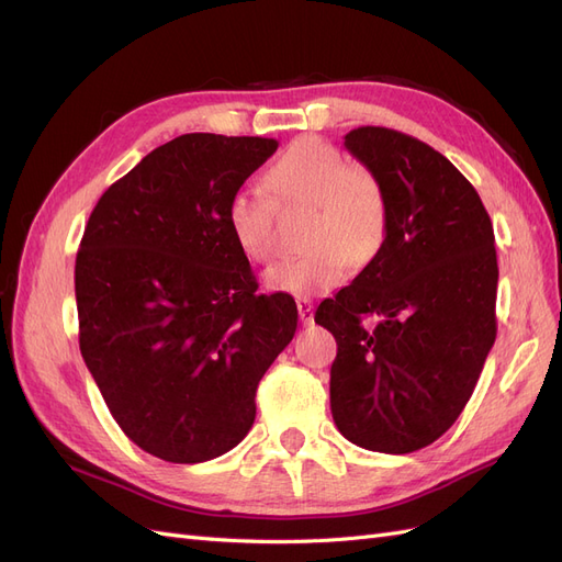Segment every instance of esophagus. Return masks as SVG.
<instances>
[{"mask_svg": "<svg viewBox=\"0 0 562 562\" xmlns=\"http://www.w3.org/2000/svg\"><path fill=\"white\" fill-rule=\"evenodd\" d=\"M297 312H300V321L304 323V326H310V323H314V304H312V300L297 297Z\"/></svg>", "mask_w": 562, "mask_h": 562, "instance_id": "esophagus-1", "label": "esophagus"}]
</instances>
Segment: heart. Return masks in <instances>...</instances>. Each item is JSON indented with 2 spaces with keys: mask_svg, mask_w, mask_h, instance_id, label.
<instances>
[{
  "mask_svg": "<svg viewBox=\"0 0 562 562\" xmlns=\"http://www.w3.org/2000/svg\"><path fill=\"white\" fill-rule=\"evenodd\" d=\"M265 182L281 201L310 203L312 250L285 258L265 274L271 291L316 295L345 279L347 262L363 267L384 244L389 209L378 176L366 166L347 164L342 151L318 138H300L269 166ZM236 246L255 262L277 252L274 206L258 192L241 187L225 209Z\"/></svg>",
  "mask_w": 562,
  "mask_h": 562,
  "instance_id": "1",
  "label": "heart"
}]
</instances>
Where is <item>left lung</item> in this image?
<instances>
[{
  "label": "left lung",
  "instance_id": "left-lung-1",
  "mask_svg": "<svg viewBox=\"0 0 562 562\" xmlns=\"http://www.w3.org/2000/svg\"><path fill=\"white\" fill-rule=\"evenodd\" d=\"M345 147L382 182L389 223L375 258L314 316L337 342L330 411L353 446L405 454L452 427L495 345V232L473 184L427 143L361 126Z\"/></svg>",
  "mask_w": 562,
  "mask_h": 562
}]
</instances>
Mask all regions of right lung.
<instances>
[{
  "mask_svg": "<svg viewBox=\"0 0 562 562\" xmlns=\"http://www.w3.org/2000/svg\"><path fill=\"white\" fill-rule=\"evenodd\" d=\"M274 138L184 133L100 196L75 265L79 349L122 431L164 462L239 446L297 307L260 295L227 227L229 196Z\"/></svg>",
  "mask_w": 562,
  "mask_h": 562,
  "instance_id": "1",
  "label": "right lung"
}]
</instances>
